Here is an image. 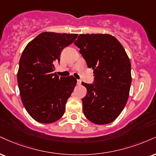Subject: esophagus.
I'll return each mask as SVG.
<instances>
[{
    "label": "esophagus",
    "instance_id": "esophagus-1",
    "mask_svg": "<svg viewBox=\"0 0 156 156\" xmlns=\"http://www.w3.org/2000/svg\"><path fill=\"white\" fill-rule=\"evenodd\" d=\"M77 84H78V85H80V84H81V80H77Z\"/></svg>",
    "mask_w": 156,
    "mask_h": 156
}]
</instances>
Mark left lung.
Returning <instances> with one entry per match:
<instances>
[{
	"label": "left lung",
	"instance_id": "1",
	"mask_svg": "<svg viewBox=\"0 0 156 156\" xmlns=\"http://www.w3.org/2000/svg\"><path fill=\"white\" fill-rule=\"evenodd\" d=\"M89 68L94 70V84L82 82L87 94L82 99L86 119L104 125L119 117L129 96L132 74L126 52L109 34H80L74 42Z\"/></svg>",
	"mask_w": 156,
	"mask_h": 156
}]
</instances>
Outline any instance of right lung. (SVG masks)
<instances>
[{
    "mask_svg": "<svg viewBox=\"0 0 156 156\" xmlns=\"http://www.w3.org/2000/svg\"><path fill=\"white\" fill-rule=\"evenodd\" d=\"M78 34L44 32L28 44L22 52L17 73L22 102L29 115L42 123L58 121L76 85L70 76L54 73L62 50L73 44Z\"/></svg>",
    "mask_w": 156,
    "mask_h": 156,
    "instance_id": "1",
    "label": "right lung"
}]
</instances>
